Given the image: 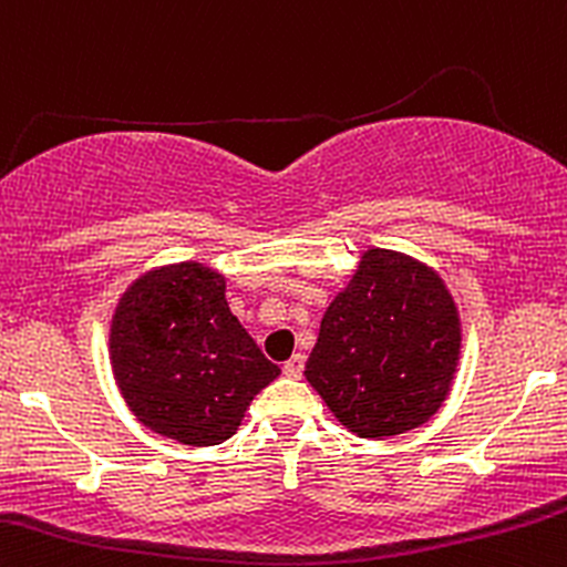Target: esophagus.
Instances as JSON below:
<instances>
[{
    "label": "esophagus",
    "mask_w": 567,
    "mask_h": 567,
    "mask_svg": "<svg viewBox=\"0 0 567 567\" xmlns=\"http://www.w3.org/2000/svg\"><path fill=\"white\" fill-rule=\"evenodd\" d=\"M302 369H306V354H291V358L284 363V373L289 379L300 377Z\"/></svg>",
    "instance_id": "esophagus-1"
}]
</instances>
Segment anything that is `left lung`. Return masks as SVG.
<instances>
[{"instance_id": "8db88e82", "label": "left lung", "mask_w": 567, "mask_h": 567, "mask_svg": "<svg viewBox=\"0 0 567 567\" xmlns=\"http://www.w3.org/2000/svg\"><path fill=\"white\" fill-rule=\"evenodd\" d=\"M458 358V306L440 272L369 248L327 306L306 379L352 434L388 440L440 412Z\"/></svg>"}]
</instances>
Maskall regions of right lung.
<instances>
[{
  "mask_svg": "<svg viewBox=\"0 0 567 567\" xmlns=\"http://www.w3.org/2000/svg\"><path fill=\"white\" fill-rule=\"evenodd\" d=\"M109 360L138 423L190 447L229 440L281 373L231 313L226 278L202 261L153 267L122 291Z\"/></svg>",
  "mask_w": 567,
  "mask_h": 567,
  "instance_id": "obj_1",
  "label": "right lung"
}]
</instances>
